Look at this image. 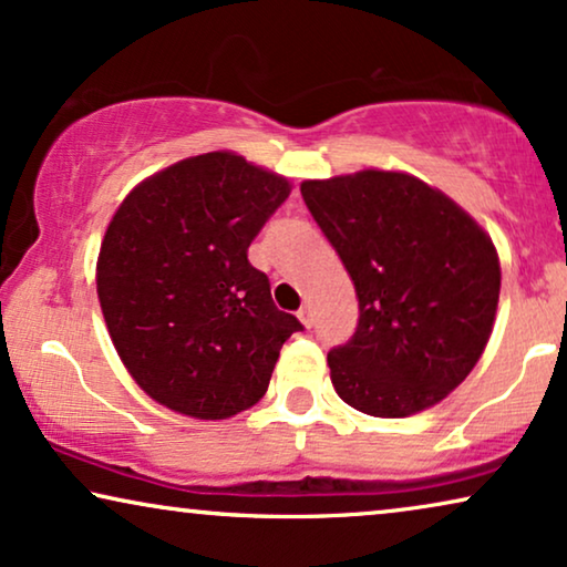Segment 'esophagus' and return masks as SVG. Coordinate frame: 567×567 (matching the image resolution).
Masks as SVG:
<instances>
[{
	"label": "esophagus",
	"mask_w": 567,
	"mask_h": 567,
	"mask_svg": "<svg viewBox=\"0 0 567 567\" xmlns=\"http://www.w3.org/2000/svg\"><path fill=\"white\" fill-rule=\"evenodd\" d=\"M297 317H299V320H301V322H305V324H307V328H309V324H312V307H309V305H305V307H301V309H299V312H297Z\"/></svg>",
	"instance_id": "esophagus-1"
}]
</instances>
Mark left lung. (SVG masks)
<instances>
[{
    "label": "left lung",
    "instance_id": "1",
    "mask_svg": "<svg viewBox=\"0 0 567 567\" xmlns=\"http://www.w3.org/2000/svg\"><path fill=\"white\" fill-rule=\"evenodd\" d=\"M301 198L359 297V324L328 353L340 400L374 417L436 405L483 355L501 293L493 239L408 173L305 181Z\"/></svg>",
    "mask_w": 567,
    "mask_h": 567
}]
</instances>
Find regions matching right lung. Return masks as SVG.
<instances>
[{
	"label": "right lung",
	"instance_id": "add662e5",
	"mask_svg": "<svg viewBox=\"0 0 567 567\" xmlns=\"http://www.w3.org/2000/svg\"><path fill=\"white\" fill-rule=\"evenodd\" d=\"M286 177L208 152L146 177L107 224L97 299L134 382L175 413L252 408L301 322L270 299L247 247L289 198Z\"/></svg>",
	"mask_w": 567,
	"mask_h": 567
}]
</instances>
